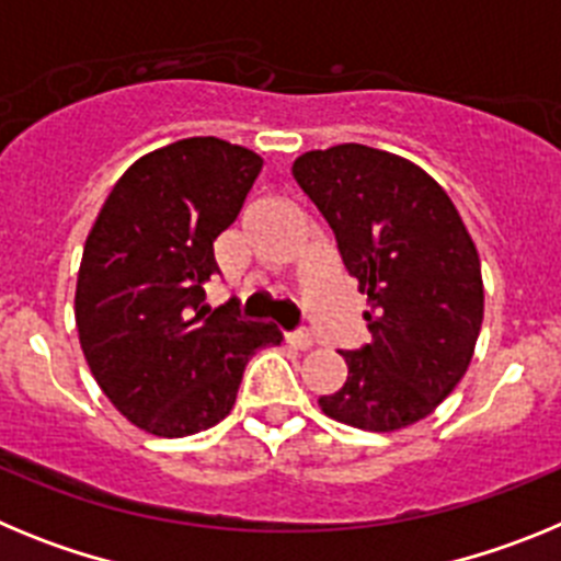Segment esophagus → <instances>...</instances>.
<instances>
[{
	"instance_id": "34e87169",
	"label": "esophagus",
	"mask_w": 561,
	"mask_h": 561,
	"mask_svg": "<svg viewBox=\"0 0 561 561\" xmlns=\"http://www.w3.org/2000/svg\"><path fill=\"white\" fill-rule=\"evenodd\" d=\"M286 342H289V345H295V348H300V351H306V348H311V334L306 329H297V331H289V334H286Z\"/></svg>"
}]
</instances>
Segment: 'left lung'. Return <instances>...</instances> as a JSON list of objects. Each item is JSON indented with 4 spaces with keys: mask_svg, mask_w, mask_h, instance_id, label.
<instances>
[{
    "mask_svg": "<svg viewBox=\"0 0 561 561\" xmlns=\"http://www.w3.org/2000/svg\"><path fill=\"white\" fill-rule=\"evenodd\" d=\"M291 176L368 295L370 342L340 351L348 379L320 408L370 433L427 419L463 379L483 323L478 250L453 199L419 165L359 142L304 153Z\"/></svg>",
    "mask_w": 561,
    "mask_h": 561,
    "instance_id": "8db88e82",
    "label": "left lung"
}]
</instances>
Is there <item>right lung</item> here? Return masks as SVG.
<instances>
[{"label": "right lung", "mask_w": 561, "mask_h": 561, "mask_svg": "<svg viewBox=\"0 0 561 561\" xmlns=\"http://www.w3.org/2000/svg\"><path fill=\"white\" fill-rule=\"evenodd\" d=\"M264 160L219 137L146 153L108 193L83 247L76 323L89 370L131 424L202 433L236 404L247 362L280 331L232 304L205 317L213 241L236 221Z\"/></svg>", "instance_id": "1"}]
</instances>
